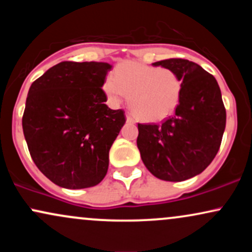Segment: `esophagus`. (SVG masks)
<instances>
[{
    "label": "esophagus",
    "instance_id": "34e87169",
    "mask_svg": "<svg viewBox=\"0 0 252 252\" xmlns=\"http://www.w3.org/2000/svg\"><path fill=\"white\" fill-rule=\"evenodd\" d=\"M126 122H128V123H135V120L131 116H129V115H126Z\"/></svg>",
    "mask_w": 252,
    "mask_h": 252
}]
</instances>
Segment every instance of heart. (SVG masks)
<instances>
[{"mask_svg": "<svg viewBox=\"0 0 252 252\" xmlns=\"http://www.w3.org/2000/svg\"><path fill=\"white\" fill-rule=\"evenodd\" d=\"M103 90L115 104L129 94L130 108L140 121L160 122L178 108L182 79L170 68L124 62L117 66L114 77L104 80Z\"/></svg>", "mask_w": 252, "mask_h": 252, "instance_id": "1", "label": "heart"}]
</instances>
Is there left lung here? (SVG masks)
<instances>
[{"label":"left lung","instance_id":"1","mask_svg":"<svg viewBox=\"0 0 252 252\" xmlns=\"http://www.w3.org/2000/svg\"><path fill=\"white\" fill-rule=\"evenodd\" d=\"M182 79L175 114L162 124L138 123L137 148L144 166L158 179L184 181L200 174L220 147L226 111L216 78L198 63L167 59L152 63Z\"/></svg>","mask_w":252,"mask_h":252}]
</instances>
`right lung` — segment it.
<instances>
[{
    "label": "right lung",
    "mask_w": 252,
    "mask_h": 252,
    "mask_svg": "<svg viewBox=\"0 0 252 252\" xmlns=\"http://www.w3.org/2000/svg\"><path fill=\"white\" fill-rule=\"evenodd\" d=\"M112 65L63 62L31 85L22 117L34 163L68 189L94 187L109 168V152L126 123L123 110L106 105L102 90Z\"/></svg>",
    "instance_id": "1"
}]
</instances>
